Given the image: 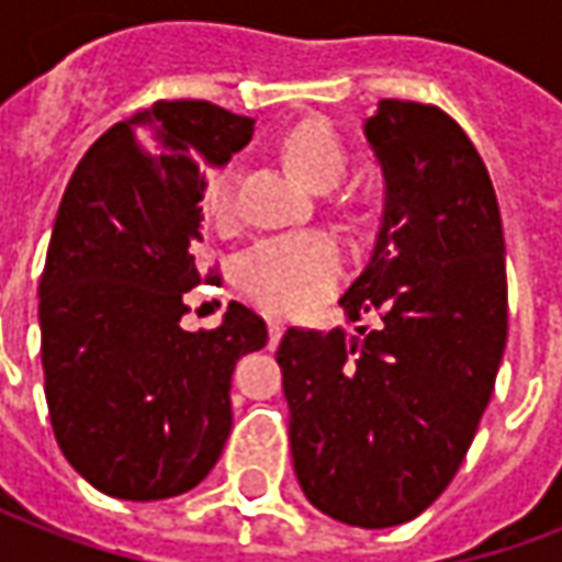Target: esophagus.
I'll return each mask as SVG.
<instances>
[{
  "label": "esophagus",
  "mask_w": 562,
  "mask_h": 562,
  "mask_svg": "<svg viewBox=\"0 0 562 562\" xmlns=\"http://www.w3.org/2000/svg\"><path fill=\"white\" fill-rule=\"evenodd\" d=\"M282 330H285V325H282V318L270 316L268 318V334H270V346H277V340L282 337Z\"/></svg>",
  "instance_id": "1"
}]
</instances>
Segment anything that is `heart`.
<instances>
[{
	"label": "heart",
	"mask_w": 562,
	"mask_h": 562,
	"mask_svg": "<svg viewBox=\"0 0 562 562\" xmlns=\"http://www.w3.org/2000/svg\"><path fill=\"white\" fill-rule=\"evenodd\" d=\"M282 156L313 189L337 186L349 165L340 135L322 120H304L289 128L282 138ZM204 210L216 225H228L237 216V180L228 168L210 177ZM340 268L342 249L330 234H280L246 249L237 261V282L258 306L289 316L316 304L337 282Z\"/></svg>",
	"instance_id": "1"
}]
</instances>
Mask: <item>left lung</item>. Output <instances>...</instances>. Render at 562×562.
I'll list each match as a JSON object with an SVG mask.
<instances>
[{
  "label": "left lung",
  "mask_w": 562,
  "mask_h": 562,
  "mask_svg": "<svg viewBox=\"0 0 562 562\" xmlns=\"http://www.w3.org/2000/svg\"><path fill=\"white\" fill-rule=\"evenodd\" d=\"M364 135L385 210L340 304L379 328H289L277 364L306 499L382 530L418 518L467 458L506 349L508 289L494 183L467 132L436 104L382 99Z\"/></svg>",
  "instance_id": "8db88e82"
}]
</instances>
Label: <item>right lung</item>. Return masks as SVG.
I'll use <instances>...</instances> for the list:
<instances>
[{"instance_id":"right-lung-1","label":"right lung","mask_w":562,"mask_h":562,"mask_svg":"<svg viewBox=\"0 0 562 562\" xmlns=\"http://www.w3.org/2000/svg\"><path fill=\"white\" fill-rule=\"evenodd\" d=\"M252 126L220 104L161 99L108 128L68 180L38 282L44 397L66 460L102 494H186L232 434L234 364L268 342L265 318L228 304L220 328L195 334L180 318L189 289L220 282L198 268L207 168Z\"/></svg>"}]
</instances>
